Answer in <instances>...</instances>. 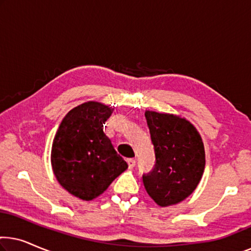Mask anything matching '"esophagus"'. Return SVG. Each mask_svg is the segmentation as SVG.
<instances>
[{
  "label": "esophagus",
  "mask_w": 251,
  "mask_h": 251,
  "mask_svg": "<svg viewBox=\"0 0 251 251\" xmlns=\"http://www.w3.org/2000/svg\"><path fill=\"white\" fill-rule=\"evenodd\" d=\"M126 162H128L129 169H132V168L136 166V160L135 159H128V161H126Z\"/></svg>",
  "instance_id": "1"
}]
</instances>
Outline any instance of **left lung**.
Listing matches in <instances>:
<instances>
[{"label": "left lung", "mask_w": 251, "mask_h": 251, "mask_svg": "<svg viewBox=\"0 0 251 251\" xmlns=\"http://www.w3.org/2000/svg\"><path fill=\"white\" fill-rule=\"evenodd\" d=\"M145 118L156 163L143 176L144 186L160 207L177 204L200 183L205 166L203 142L197 128L179 115L146 111Z\"/></svg>", "instance_id": "left-lung-1"}]
</instances>
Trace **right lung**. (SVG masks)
<instances>
[{"instance_id":"right-lung-1","label":"right lung","mask_w":251,"mask_h":251,"mask_svg":"<svg viewBox=\"0 0 251 251\" xmlns=\"http://www.w3.org/2000/svg\"><path fill=\"white\" fill-rule=\"evenodd\" d=\"M114 108L87 101L67 113L51 149V166L61 187L83 201L104 193L128 164L104 133Z\"/></svg>"}]
</instances>
